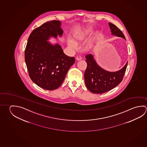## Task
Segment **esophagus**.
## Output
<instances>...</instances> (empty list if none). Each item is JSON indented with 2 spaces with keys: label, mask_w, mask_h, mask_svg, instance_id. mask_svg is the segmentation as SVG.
Instances as JSON below:
<instances>
[{
  "label": "esophagus",
  "mask_w": 147,
  "mask_h": 147,
  "mask_svg": "<svg viewBox=\"0 0 147 147\" xmlns=\"http://www.w3.org/2000/svg\"><path fill=\"white\" fill-rule=\"evenodd\" d=\"M82 59V58L80 56H78L76 58V60H77V61H79V60H81Z\"/></svg>",
  "instance_id": "esophagus-1"
}]
</instances>
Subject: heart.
Wrapping results in <instances>:
<instances>
[{"instance_id": "obj_1", "label": "heart", "mask_w": 147, "mask_h": 147, "mask_svg": "<svg viewBox=\"0 0 147 147\" xmlns=\"http://www.w3.org/2000/svg\"><path fill=\"white\" fill-rule=\"evenodd\" d=\"M90 31H91L90 30H88L87 31H85V32H83L82 34H78L77 36H74L75 42L76 43H78V42H80L84 40V39H85V37L87 36L88 34H89ZM67 43H68L69 47H70L71 49H75L76 48L75 44L71 41H70V40L68 41Z\"/></svg>"}]
</instances>
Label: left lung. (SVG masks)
<instances>
[{
	"mask_svg": "<svg viewBox=\"0 0 147 147\" xmlns=\"http://www.w3.org/2000/svg\"><path fill=\"white\" fill-rule=\"evenodd\" d=\"M111 34L125 39L122 32L113 24L109 23ZM87 67L85 71V84L88 89L95 94H102L113 89L122 82L127 62L122 69L115 72L104 70L98 65L93 55L86 56Z\"/></svg>",
	"mask_w": 147,
	"mask_h": 147,
	"instance_id": "left-lung-1",
	"label": "left lung"
}]
</instances>
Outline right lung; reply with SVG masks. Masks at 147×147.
I'll use <instances>...</instances> for the list:
<instances>
[{
    "label": "right lung",
    "mask_w": 147,
    "mask_h": 147,
    "mask_svg": "<svg viewBox=\"0 0 147 147\" xmlns=\"http://www.w3.org/2000/svg\"><path fill=\"white\" fill-rule=\"evenodd\" d=\"M59 21H49L34 29L29 36L25 51V60L29 77L45 90H53L62 84L68 70L75 62L58 44L47 41L50 36H61Z\"/></svg>",
    "instance_id": "obj_1"
}]
</instances>
